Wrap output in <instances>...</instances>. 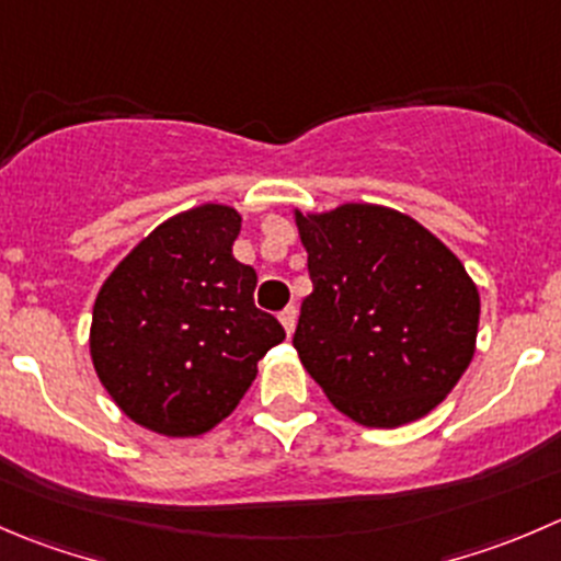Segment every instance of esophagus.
Listing matches in <instances>:
<instances>
[{
  "label": "esophagus",
  "mask_w": 561,
  "mask_h": 561,
  "mask_svg": "<svg viewBox=\"0 0 561 561\" xmlns=\"http://www.w3.org/2000/svg\"><path fill=\"white\" fill-rule=\"evenodd\" d=\"M296 318H298V309L296 307H285L279 312V320H282V325H285L287 336H290L293 329H296Z\"/></svg>",
  "instance_id": "esophagus-1"
}]
</instances>
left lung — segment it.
Listing matches in <instances>:
<instances>
[{"mask_svg":"<svg viewBox=\"0 0 561 561\" xmlns=\"http://www.w3.org/2000/svg\"><path fill=\"white\" fill-rule=\"evenodd\" d=\"M312 293L293 345L336 411L364 427L431 413L471 364L480 293L463 263L400 210H296Z\"/></svg>","mask_w":561,"mask_h":561,"instance_id":"obj_1","label":"left lung"}]
</instances>
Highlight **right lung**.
Segmentation results:
<instances>
[{"label":"right lung","mask_w":561,"mask_h":561,"mask_svg":"<svg viewBox=\"0 0 561 561\" xmlns=\"http://www.w3.org/2000/svg\"><path fill=\"white\" fill-rule=\"evenodd\" d=\"M241 214L199 205L156 227L108 274L92 307L90 356L136 425L203 436L230 416L257 362L285 340L254 307L257 274L232 257Z\"/></svg>","instance_id":"1"}]
</instances>
